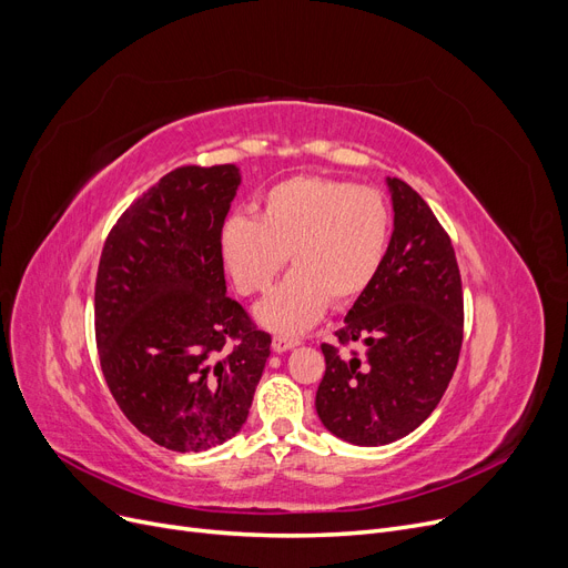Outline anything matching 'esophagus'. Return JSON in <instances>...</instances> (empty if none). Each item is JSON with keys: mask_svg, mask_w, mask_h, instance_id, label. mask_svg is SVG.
Masks as SVG:
<instances>
[{"mask_svg": "<svg viewBox=\"0 0 568 568\" xmlns=\"http://www.w3.org/2000/svg\"><path fill=\"white\" fill-rule=\"evenodd\" d=\"M301 344V339H293V337H275L273 339V351L275 354H284L288 348H295Z\"/></svg>", "mask_w": 568, "mask_h": 568, "instance_id": "34e87169", "label": "esophagus"}]
</instances>
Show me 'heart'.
I'll use <instances>...</instances> for the list:
<instances>
[{
  "label": "heart",
  "mask_w": 568,
  "mask_h": 568,
  "mask_svg": "<svg viewBox=\"0 0 568 568\" xmlns=\"http://www.w3.org/2000/svg\"><path fill=\"white\" fill-rule=\"evenodd\" d=\"M390 207L374 189L295 175L270 186L261 217L235 212L220 229V258L240 293L267 288L286 263L291 273L254 307L267 331L301 335L335 305L356 301L374 282L390 240Z\"/></svg>",
  "instance_id": "1"
}]
</instances>
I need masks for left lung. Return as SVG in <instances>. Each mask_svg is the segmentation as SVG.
I'll return each instance as SVG.
<instances>
[{"mask_svg":"<svg viewBox=\"0 0 568 568\" xmlns=\"http://www.w3.org/2000/svg\"><path fill=\"white\" fill-rule=\"evenodd\" d=\"M393 235L386 258L335 333L361 354L339 356L321 344L326 374L316 414L354 446H386L437 409L463 346V282L450 237L427 203L397 178H386Z\"/></svg>","mask_w":568,"mask_h":568,"instance_id":"left-lung-1","label":"left lung"}]
</instances>
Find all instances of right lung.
<instances>
[{
  "mask_svg": "<svg viewBox=\"0 0 568 568\" xmlns=\"http://www.w3.org/2000/svg\"><path fill=\"white\" fill-rule=\"evenodd\" d=\"M240 169L182 166L133 201L108 235L94 288L101 372L154 444L199 453L250 416L270 335L226 295L220 229Z\"/></svg>",
  "mask_w": 568,
  "mask_h": 568,
  "instance_id": "1",
  "label": "right lung"
}]
</instances>
